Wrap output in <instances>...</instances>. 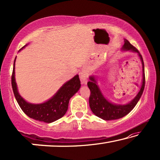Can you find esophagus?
<instances>
[{"mask_svg":"<svg viewBox=\"0 0 160 160\" xmlns=\"http://www.w3.org/2000/svg\"><path fill=\"white\" fill-rule=\"evenodd\" d=\"M87 78H88V73L86 70H83L80 73V78L83 84H87Z\"/></svg>","mask_w":160,"mask_h":160,"instance_id":"obj_1","label":"esophagus"}]
</instances>
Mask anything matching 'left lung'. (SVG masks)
<instances>
[{"instance_id": "8db88e82", "label": "left lung", "mask_w": 160, "mask_h": 160, "mask_svg": "<svg viewBox=\"0 0 160 160\" xmlns=\"http://www.w3.org/2000/svg\"><path fill=\"white\" fill-rule=\"evenodd\" d=\"M122 51H129L138 53L141 60L142 68H143V79L141 89L136 96L127 104H116L107 100L102 95L100 87L97 83V78L95 76H89V82L87 83V86L90 89L89 103L92 111L95 116L103 120H114L124 117L128 114L134 108L138 100L143 94L144 87H145V73H144V64L143 58L136 48L133 47L127 39H124V43L122 47Z\"/></svg>"}]
</instances>
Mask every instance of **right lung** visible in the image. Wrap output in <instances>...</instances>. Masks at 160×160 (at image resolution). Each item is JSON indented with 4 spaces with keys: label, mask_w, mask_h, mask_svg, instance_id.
Returning <instances> with one entry per match:
<instances>
[{
    "label": "right lung",
    "mask_w": 160,
    "mask_h": 160,
    "mask_svg": "<svg viewBox=\"0 0 160 160\" xmlns=\"http://www.w3.org/2000/svg\"><path fill=\"white\" fill-rule=\"evenodd\" d=\"M27 45L24 46L21 49H24ZM15 60L16 58L13 68L12 85L14 97L23 112L30 118L46 123H52L62 117L68 108L71 98L77 92L81 87V82L78 74L65 82L58 92L46 102L38 104L30 103L26 101L18 92L15 80Z\"/></svg>",
    "instance_id": "add662e5"
}]
</instances>
